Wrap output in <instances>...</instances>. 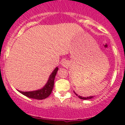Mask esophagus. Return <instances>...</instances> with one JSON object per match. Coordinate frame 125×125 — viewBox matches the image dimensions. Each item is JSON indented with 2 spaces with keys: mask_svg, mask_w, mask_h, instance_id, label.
I'll use <instances>...</instances> for the list:
<instances>
[{
  "mask_svg": "<svg viewBox=\"0 0 125 125\" xmlns=\"http://www.w3.org/2000/svg\"><path fill=\"white\" fill-rule=\"evenodd\" d=\"M68 63H69L67 60H63L62 62V66H63V67H66V66H67L68 65H69Z\"/></svg>",
  "mask_w": 125,
  "mask_h": 125,
  "instance_id": "esophagus-1",
  "label": "esophagus"
}]
</instances>
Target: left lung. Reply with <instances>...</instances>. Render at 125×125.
Returning a JSON list of instances; mask_svg holds the SVG:
<instances>
[{"mask_svg": "<svg viewBox=\"0 0 125 125\" xmlns=\"http://www.w3.org/2000/svg\"><path fill=\"white\" fill-rule=\"evenodd\" d=\"M74 93H75V95H76L79 98V99H82V100H89V99H93V98H94V97H95V95H94V96L82 97V96H81V95H78V94H77V93H75V91H74Z\"/></svg>", "mask_w": 125, "mask_h": 125, "instance_id": "left-lung-1", "label": "left lung"}]
</instances>
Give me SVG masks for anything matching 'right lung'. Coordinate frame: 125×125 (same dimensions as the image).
I'll use <instances>...</instances> for the list:
<instances>
[{"label":"right lung","mask_w":125,"mask_h":125,"mask_svg":"<svg viewBox=\"0 0 125 125\" xmlns=\"http://www.w3.org/2000/svg\"><path fill=\"white\" fill-rule=\"evenodd\" d=\"M58 70H59V68L56 67L53 70L51 75H50V77H49L46 83L41 89L32 91H17L23 95L29 98H31V99H37V100H43V99H46L51 94V92L53 89L54 85L55 77L57 73Z\"/></svg>","instance_id":"obj_1"}]
</instances>
